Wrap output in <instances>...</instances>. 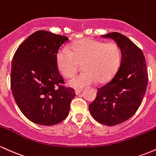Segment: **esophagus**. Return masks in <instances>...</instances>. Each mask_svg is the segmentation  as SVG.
Listing matches in <instances>:
<instances>
[{
	"label": "esophagus",
	"instance_id": "1",
	"mask_svg": "<svg viewBox=\"0 0 156 156\" xmlns=\"http://www.w3.org/2000/svg\"><path fill=\"white\" fill-rule=\"evenodd\" d=\"M82 90H83V89H76V90H75V92H76V94H77V95H78V94H79L80 93L82 92Z\"/></svg>",
	"mask_w": 156,
	"mask_h": 156
}]
</instances>
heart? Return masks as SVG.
I'll return each mask as SVG.
<instances>
[{
  "instance_id": "b5f03b06",
  "label": "heart",
  "mask_w": 156,
  "mask_h": 156,
  "mask_svg": "<svg viewBox=\"0 0 156 156\" xmlns=\"http://www.w3.org/2000/svg\"><path fill=\"white\" fill-rule=\"evenodd\" d=\"M57 65L61 73L69 78L83 64V73L69 80L70 87L81 89L95 83L108 80L117 71L121 61L120 48L115 43H108L86 39L63 48L57 54Z\"/></svg>"
}]
</instances>
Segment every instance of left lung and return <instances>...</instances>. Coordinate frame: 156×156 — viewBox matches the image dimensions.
<instances>
[{"label": "left lung", "instance_id": "1", "mask_svg": "<svg viewBox=\"0 0 156 156\" xmlns=\"http://www.w3.org/2000/svg\"><path fill=\"white\" fill-rule=\"evenodd\" d=\"M101 37L115 41L121 63L112 79L98 89L89 109L96 121L112 126L128 120L139 108L147 86V68L141 50L128 37L117 32Z\"/></svg>", "mask_w": 156, "mask_h": 156}]
</instances>
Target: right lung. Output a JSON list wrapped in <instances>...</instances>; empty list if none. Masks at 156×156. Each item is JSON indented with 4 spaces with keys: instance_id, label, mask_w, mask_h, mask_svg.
I'll use <instances>...</instances> for the list:
<instances>
[{
    "instance_id": "right-lung-1",
    "label": "right lung",
    "mask_w": 156,
    "mask_h": 156,
    "mask_svg": "<svg viewBox=\"0 0 156 156\" xmlns=\"http://www.w3.org/2000/svg\"><path fill=\"white\" fill-rule=\"evenodd\" d=\"M69 40L47 31L30 35L16 51L11 69V89L27 119L42 125L63 121L69 114L74 89L66 87L57 66V53Z\"/></svg>"
}]
</instances>
